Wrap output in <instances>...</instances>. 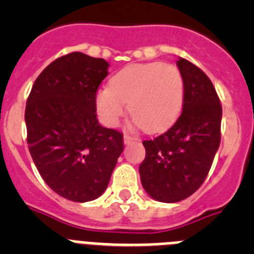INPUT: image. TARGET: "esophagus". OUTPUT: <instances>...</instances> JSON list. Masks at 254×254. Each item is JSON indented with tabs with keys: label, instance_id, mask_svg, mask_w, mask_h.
Listing matches in <instances>:
<instances>
[{
	"label": "esophagus",
	"instance_id": "esophagus-1",
	"mask_svg": "<svg viewBox=\"0 0 254 254\" xmlns=\"http://www.w3.org/2000/svg\"><path fill=\"white\" fill-rule=\"evenodd\" d=\"M137 138L136 137H132V136H129V134L125 133V136H123V141H125V143H129L132 142V141H136Z\"/></svg>",
	"mask_w": 254,
	"mask_h": 254
}]
</instances>
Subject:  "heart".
<instances>
[{"label":"heart","instance_id":"1","mask_svg":"<svg viewBox=\"0 0 254 254\" xmlns=\"http://www.w3.org/2000/svg\"><path fill=\"white\" fill-rule=\"evenodd\" d=\"M185 80L177 66L161 62L129 64L112 77L111 86L96 94V108L107 125L114 126L126 112L147 131L167 128L183 107Z\"/></svg>","mask_w":254,"mask_h":254}]
</instances>
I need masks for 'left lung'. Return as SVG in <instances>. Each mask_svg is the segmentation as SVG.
<instances>
[{
	"instance_id": "8db88e82",
	"label": "left lung",
	"mask_w": 254,
	"mask_h": 254,
	"mask_svg": "<svg viewBox=\"0 0 254 254\" xmlns=\"http://www.w3.org/2000/svg\"><path fill=\"white\" fill-rule=\"evenodd\" d=\"M185 80L183 111L158 137L143 141L141 183L160 202H178L193 194L207 177L221 138L220 104L214 85L202 69L179 57Z\"/></svg>"
}]
</instances>
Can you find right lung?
Here are the masks:
<instances>
[{
  "instance_id": "add662e5",
  "label": "right lung",
  "mask_w": 254,
  "mask_h": 254,
  "mask_svg": "<svg viewBox=\"0 0 254 254\" xmlns=\"http://www.w3.org/2000/svg\"><path fill=\"white\" fill-rule=\"evenodd\" d=\"M108 67L81 52L62 56L42 71L26 100L35 167L51 190L75 202L104 192L123 151V134L96 120V91Z\"/></svg>"
}]
</instances>
